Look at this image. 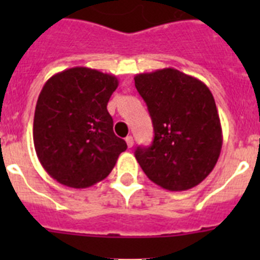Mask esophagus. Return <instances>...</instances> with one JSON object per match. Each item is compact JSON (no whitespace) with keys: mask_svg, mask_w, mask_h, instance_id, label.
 <instances>
[{"mask_svg":"<svg viewBox=\"0 0 260 260\" xmlns=\"http://www.w3.org/2000/svg\"><path fill=\"white\" fill-rule=\"evenodd\" d=\"M125 141H126V144H127L128 148H132L133 144H134V139H133L132 135H127V137H126Z\"/></svg>","mask_w":260,"mask_h":260,"instance_id":"esophagus-1","label":"esophagus"}]
</instances>
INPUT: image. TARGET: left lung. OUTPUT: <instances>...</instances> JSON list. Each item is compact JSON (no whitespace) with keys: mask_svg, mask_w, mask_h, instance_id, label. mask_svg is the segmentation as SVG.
Returning <instances> with one entry per match:
<instances>
[{"mask_svg":"<svg viewBox=\"0 0 260 260\" xmlns=\"http://www.w3.org/2000/svg\"><path fill=\"white\" fill-rule=\"evenodd\" d=\"M134 80L155 132L150 147L137 148V161L153 183L169 191L199 185L215 168L222 146L210 88L172 68L137 74Z\"/></svg>","mask_w":260,"mask_h":260,"instance_id":"obj_1","label":"left lung"}]
</instances>
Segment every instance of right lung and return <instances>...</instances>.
Wrapping results in <instances>:
<instances>
[{"label": "right lung", "mask_w": 260, "mask_h": 260, "mask_svg": "<svg viewBox=\"0 0 260 260\" xmlns=\"http://www.w3.org/2000/svg\"><path fill=\"white\" fill-rule=\"evenodd\" d=\"M117 87L114 75L78 66L50 77L41 89L34 144L45 172L61 185L86 189L100 182L127 148L107 109Z\"/></svg>", "instance_id": "right-lung-1"}]
</instances>
